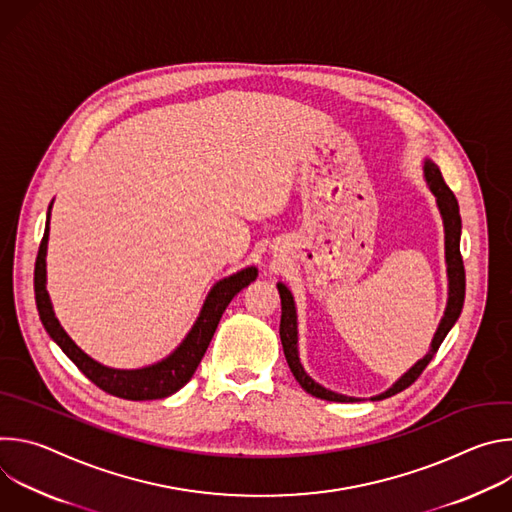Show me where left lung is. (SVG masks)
Here are the masks:
<instances>
[{"label":"left lung","mask_w":512,"mask_h":512,"mask_svg":"<svg viewBox=\"0 0 512 512\" xmlns=\"http://www.w3.org/2000/svg\"><path fill=\"white\" fill-rule=\"evenodd\" d=\"M425 180L431 188V192L437 198V206L442 210L444 216V227H446V261H448V277H450V300H448V308L444 314V320L437 328L431 348L429 352L415 364V367L405 373L389 391L373 397V401L379 399H387L391 395L401 393L403 389L411 387L419 375L425 371L427 364L431 362V358L435 356V352L440 350L444 338L448 336V332L452 330V326L456 324V320L460 318L462 306H464V296H466V271H464V261H462V253H460V233H462V218H460V206L458 200L454 196V192L450 190V186L446 184L440 168H437L433 162H425ZM279 289V298H281V322H279V336H281V344H283V354L285 360L289 364L291 373H294L296 381L302 385V389L318 399H326V401H338V403H352L358 401L354 397H346L334 391L324 389L322 385H318L314 379H310L302 367L300 356H298V328H296V306H294V298H291L289 289L283 283H277Z\"/></svg>","instance_id":"left-lung-1"}]
</instances>
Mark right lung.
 Wrapping results in <instances>:
<instances>
[{"label": "right lung", "instance_id": "obj_1", "mask_svg": "<svg viewBox=\"0 0 512 512\" xmlns=\"http://www.w3.org/2000/svg\"><path fill=\"white\" fill-rule=\"evenodd\" d=\"M50 216V212H48ZM46 243H48V223L44 229V237L40 241L36 265H34V294H36V308L40 314V320L50 334V338L62 348V352L77 364L79 371L93 381L99 389H103L109 395L129 399V401H150V399H164L182 389L194 375L196 367L200 364L218 322L223 318V312L231 304V300L239 294V291L249 285L257 277L255 267H247L223 281H218L204 302V308L200 312V318L196 320L194 328L186 336V340L178 346L174 354H170L166 360L152 364L148 369L139 371H117L107 369L103 364L95 362L91 356H87L75 342H72L62 326L58 324L50 298L46 291Z\"/></svg>", "mask_w": 512, "mask_h": 512}]
</instances>
